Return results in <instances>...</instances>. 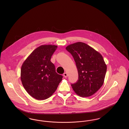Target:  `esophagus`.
Returning <instances> with one entry per match:
<instances>
[{
    "label": "esophagus",
    "mask_w": 129,
    "mask_h": 129,
    "mask_svg": "<svg viewBox=\"0 0 129 129\" xmlns=\"http://www.w3.org/2000/svg\"><path fill=\"white\" fill-rule=\"evenodd\" d=\"M63 76H64V77H65V78H66V77H67L68 76V74L67 73H64V74H63Z\"/></svg>",
    "instance_id": "1"
}]
</instances>
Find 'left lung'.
<instances>
[{"label": "left lung", "mask_w": 129, "mask_h": 129, "mask_svg": "<svg viewBox=\"0 0 129 129\" xmlns=\"http://www.w3.org/2000/svg\"><path fill=\"white\" fill-rule=\"evenodd\" d=\"M66 49L74 57L77 68L78 80L71 86L82 97L91 96L103 85L107 66L102 55L87 44L77 42Z\"/></svg>", "instance_id": "1"}]
</instances>
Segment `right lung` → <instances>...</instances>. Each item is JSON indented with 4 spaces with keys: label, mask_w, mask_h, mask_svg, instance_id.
Returning <instances> with one entry per match:
<instances>
[{
    "label": "right lung",
    "mask_w": 129,
    "mask_h": 129,
    "mask_svg": "<svg viewBox=\"0 0 129 129\" xmlns=\"http://www.w3.org/2000/svg\"><path fill=\"white\" fill-rule=\"evenodd\" d=\"M55 45H42L35 49L23 62L21 80L25 90L34 98L43 100L55 92L63 76L55 72L50 61L57 48Z\"/></svg>",
    "instance_id": "1"
}]
</instances>
